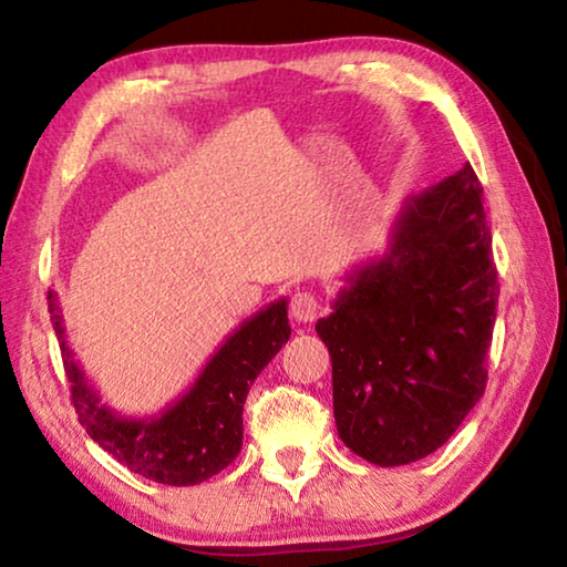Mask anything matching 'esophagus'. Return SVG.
Listing matches in <instances>:
<instances>
[{
	"label": "esophagus",
	"mask_w": 567,
	"mask_h": 567,
	"mask_svg": "<svg viewBox=\"0 0 567 567\" xmlns=\"http://www.w3.org/2000/svg\"><path fill=\"white\" fill-rule=\"evenodd\" d=\"M322 312V305L318 300V295L312 292H295L290 300V315L295 322H312L318 320Z\"/></svg>",
	"instance_id": "1"
}]
</instances>
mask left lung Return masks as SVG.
<instances>
[{
    "instance_id": "left-lung-1",
    "label": "left lung",
    "mask_w": 567,
    "mask_h": 567,
    "mask_svg": "<svg viewBox=\"0 0 567 567\" xmlns=\"http://www.w3.org/2000/svg\"><path fill=\"white\" fill-rule=\"evenodd\" d=\"M470 165L410 195L388 252L344 275L318 320L338 435L372 465L435 453L485 392L497 272Z\"/></svg>"
}]
</instances>
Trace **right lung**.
Wrapping results in <instances>:
<instances>
[{
	"mask_svg": "<svg viewBox=\"0 0 567 567\" xmlns=\"http://www.w3.org/2000/svg\"><path fill=\"white\" fill-rule=\"evenodd\" d=\"M62 348L72 402L87 435L124 467L162 485H199L225 470L243 450V405L249 388L290 340L287 300L270 302L247 318L199 370L189 390L157 415L124 417L102 405L66 344L56 292L47 295Z\"/></svg>",
	"mask_w": 567,
	"mask_h": 567,
	"instance_id": "add662e5",
	"label": "right lung"
}]
</instances>
